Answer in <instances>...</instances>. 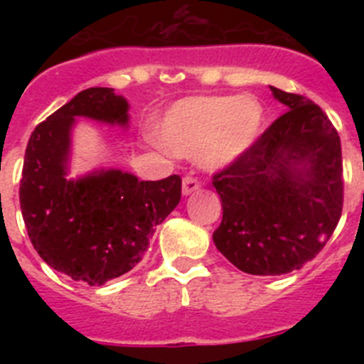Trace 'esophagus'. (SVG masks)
<instances>
[{"mask_svg":"<svg viewBox=\"0 0 364 364\" xmlns=\"http://www.w3.org/2000/svg\"><path fill=\"white\" fill-rule=\"evenodd\" d=\"M198 189H200V182L197 178H193V176H186L184 182H182V195L188 197V195H193Z\"/></svg>","mask_w":364,"mask_h":364,"instance_id":"obj_1","label":"esophagus"}]
</instances>
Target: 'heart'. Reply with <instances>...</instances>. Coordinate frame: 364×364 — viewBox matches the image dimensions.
<instances>
[{
  "label": "heart",
  "instance_id": "obj_1",
  "mask_svg": "<svg viewBox=\"0 0 364 364\" xmlns=\"http://www.w3.org/2000/svg\"><path fill=\"white\" fill-rule=\"evenodd\" d=\"M264 122V107L253 96H191L164 112L156 136L171 153L222 169L259 142Z\"/></svg>",
  "mask_w": 364,
  "mask_h": 364
}]
</instances>
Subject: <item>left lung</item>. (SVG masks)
Here are the masks:
<instances>
[{"label": "left lung", "instance_id": "obj_1", "mask_svg": "<svg viewBox=\"0 0 364 364\" xmlns=\"http://www.w3.org/2000/svg\"><path fill=\"white\" fill-rule=\"evenodd\" d=\"M269 89L288 111L242 159L213 176L222 202L213 242L252 275L301 269L332 237L343 211L336 127L311 100Z\"/></svg>", "mask_w": 364, "mask_h": 364}]
</instances>
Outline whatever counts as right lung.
Listing matches in <instances>:
<instances>
[{
	"mask_svg": "<svg viewBox=\"0 0 364 364\" xmlns=\"http://www.w3.org/2000/svg\"><path fill=\"white\" fill-rule=\"evenodd\" d=\"M127 111L111 87L85 89L32 131L25 151L19 204L28 239L50 268L89 286L133 269L182 193L178 175L153 182L100 169L69 178L76 118L127 127Z\"/></svg>",
	"mask_w": 364,
	"mask_h": 364,
	"instance_id": "right-lung-1",
	"label": "right lung"
}]
</instances>
